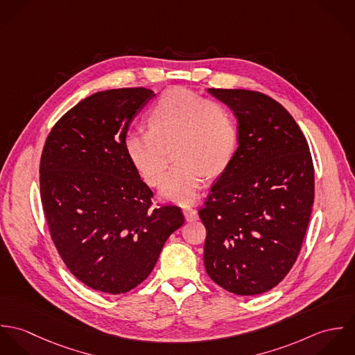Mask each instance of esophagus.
Returning a JSON list of instances; mask_svg holds the SVG:
<instances>
[{"mask_svg":"<svg viewBox=\"0 0 355 355\" xmlns=\"http://www.w3.org/2000/svg\"><path fill=\"white\" fill-rule=\"evenodd\" d=\"M183 214L187 221H196L198 220V211L190 206H183Z\"/></svg>","mask_w":355,"mask_h":355,"instance_id":"esophagus-1","label":"esophagus"}]
</instances>
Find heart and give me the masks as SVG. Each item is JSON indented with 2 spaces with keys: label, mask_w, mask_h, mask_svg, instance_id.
<instances>
[{
  "label": "heart",
  "mask_w": 355,
  "mask_h": 355,
  "mask_svg": "<svg viewBox=\"0 0 355 355\" xmlns=\"http://www.w3.org/2000/svg\"><path fill=\"white\" fill-rule=\"evenodd\" d=\"M148 125L149 131L127 132L124 149L139 175L155 186L164 176L168 149L173 148L178 162L159 187V196L173 202H193L205 175L220 173L236 148L238 128L231 109L184 87L169 89L159 97Z\"/></svg>",
  "instance_id": "b5f03b06"
}]
</instances>
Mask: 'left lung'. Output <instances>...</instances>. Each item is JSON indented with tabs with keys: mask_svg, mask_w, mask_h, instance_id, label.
I'll return each instance as SVG.
<instances>
[{
	"mask_svg": "<svg viewBox=\"0 0 355 355\" xmlns=\"http://www.w3.org/2000/svg\"><path fill=\"white\" fill-rule=\"evenodd\" d=\"M238 120V148L210 189L200 217L205 269L220 287L257 295L277 286L301 250L314 201L304 134L270 97L207 89Z\"/></svg>",
	"mask_w": 355,
	"mask_h": 355,
	"instance_id": "obj_1",
	"label": "left lung"
}]
</instances>
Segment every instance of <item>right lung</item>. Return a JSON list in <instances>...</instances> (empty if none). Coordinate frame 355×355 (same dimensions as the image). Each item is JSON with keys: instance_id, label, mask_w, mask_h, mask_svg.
I'll return each instance as SVG.
<instances>
[{"instance_id": "right-lung-1", "label": "right lung", "mask_w": 355, "mask_h": 355, "mask_svg": "<svg viewBox=\"0 0 355 355\" xmlns=\"http://www.w3.org/2000/svg\"><path fill=\"white\" fill-rule=\"evenodd\" d=\"M153 97L137 87L85 98L55 123L41 157V200L57 252L78 280L113 295L141 284L184 224L180 207H152V190L124 149Z\"/></svg>"}]
</instances>
